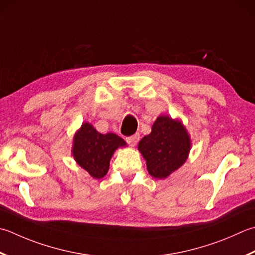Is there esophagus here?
I'll return each instance as SVG.
<instances>
[{"mask_svg": "<svg viewBox=\"0 0 255 255\" xmlns=\"http://www.w3.org/2000/svg\"><path fill=\"white\" fill-rule=\"evenodd\" d=\"M126 140H127V142H128L129 144H130L131 147H134V146H136V144H137V142L139 141V134L136 133V134H133V136L127 137Z\"/></svg>", "mask_w": 255, "mask_h": 255, "instance_id": "esophagus-1", "label": "esophagus"}]
</instances>
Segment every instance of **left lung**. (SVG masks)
I'll list each match as a JSON object with an SVG mask.
<instances>
[{"mask_svg":"<svg viewBox=\"0 0 255 255\" xmlns=\"http://www.w3.org/2000/svg\"><path fill=\"white\" fill-rule=\"evenodd\" d=\"M191 149L190 134L181 121L169 116L157 117L151 132L138 143L150 176L166 179L187 161Z\"/></svg>","mask_w":255,"mask_h":255,"instance_id":"8db88e82","label":"left lung"}]
</instances>
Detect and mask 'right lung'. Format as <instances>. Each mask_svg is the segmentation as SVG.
I'll return each mask as SVG.
<instances>
[{
  "instance_id": "add662e5",
  "label": "right lung",
  "mask_w": 255,
  "mask_h": 255,
  "mask_svg": "<svg viewBox=\"0 0 255 255\" xmlns=\"http://www.w3.org/2000/svg\"><path fill=\"white\" fill-rule=\"evenodd\" d=\"M126 146V141L116 133H101L85 122L74 134L72 154L79 167L94 179H101L108 172L115 151Z\"/></svg>"
}]
</instances>
